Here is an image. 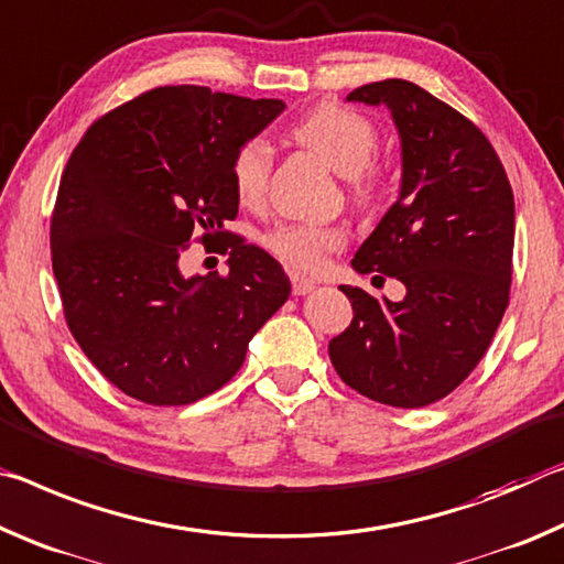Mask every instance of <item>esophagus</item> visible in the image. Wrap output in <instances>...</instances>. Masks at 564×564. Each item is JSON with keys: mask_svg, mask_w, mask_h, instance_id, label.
<instances>
[{"mask_svg": "<svg viewBox=\"0 0 564 564\" xmlns=\"http://www.w3.org/2000/svg\"><path fill=\"white\" fill-rule=\"evenodd\" d=\"M290 280H292V292L300 294V297H302V294H307V292L317 288V282L310 280V276H304V274H292Z\"/></svg>", "mask_w": 564, "mask_h": 564, "instance_id": "esophagus-1", "label": "esophagus"}]
</instances>
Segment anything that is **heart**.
Returning <instances> with one entry per match:
<instances>
[{
  "label": "heart",
  "instance_id": "1",
  "mask_svg": "<svg viewBox=\"0 0 564 564\" xmlns=\"http://www.w3.org/2000/svg\"><path fill=\"white\" fill-rule=\"evenodd\" d=\"M294 137L327 160L332 170L345 174L349 197L357 207L367 209L375 205L382 192V172L375 164L380 129L372 119L352 107L325 101L294 124ZM270 172L272 150L262 137H249L237 147L232 156V184L242 205H260L267 195ZM343 229L317 221H288L272 229L264 239L276 260L294 270H317L325 257L343 247Z\"/></svg>",
  "mask_w": 564,
  "mask_h": 564
}]
</instances>
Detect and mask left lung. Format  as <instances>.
<instances>
[{"label":"left lung","mask_w":564,"mask_h":564,"mask_svg":"<svg viewBox=\"0 0 564 564\" xmlns=\"http://www.w3.org/2000/svg\"><path fill=\"white\" fill-rule=\"evenodd\" d=\"M390 107L402 140V189L352 267L394 276L402 302L343 284L352 322L329 339L343 382L390 408H424L463 384L510 302L514 197L475 122L408 79L349 91Z\"/></svg>","instance_id":"1"}]
</instances>
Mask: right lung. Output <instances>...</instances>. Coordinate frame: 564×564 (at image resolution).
I'll return each instance as SVG.
<instances>
[{
  "instance_id": "obj_1",
  "label": "right lung",
  "mask_w": 564,
  "mask_h": 564,
  "mask_svg": "<svg viewBox=\"0 0 564 564\" xmlns=\"http://www.w3.org/2000/svg\"><path fill=\"white\" fill-rule=\"evenodd\" d=\"M280 99L209 87H154L101 115L62 172L52 270L67 327L117 390L154 408L217 392L290 297L282 264L227 232L237 217V147L272 122ZM197 238L230 272L184 278Z\"/></svg>"
}]
</instances>
